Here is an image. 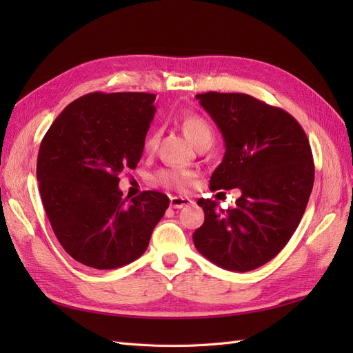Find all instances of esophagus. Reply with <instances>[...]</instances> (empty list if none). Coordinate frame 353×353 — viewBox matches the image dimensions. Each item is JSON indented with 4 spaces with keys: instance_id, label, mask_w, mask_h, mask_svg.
Masks as SVG:
<instances>
[{
    "instance_id": "obj_1",
    "label": "esophagus",
    "mask_w": 353,
    "mask_h": 353,
    "mask_svg": "<svg viewBox=\"0 0 353 353\" xmlns=\"http://www.w3.org/2000/svg\"><path fill=\"white\" fill-rule=\"evenodd\" d=\"M191 203H193V200L188 199V197H184V196L170 197V206L175 208V209H183V208L191 205Z\"/></svg>"
}]
</instances>
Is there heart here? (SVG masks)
Wrapping results in <instances>:
<instances>
[{"label": "heart", "instance_id": "obj_1", "mask_svg": "<svg viewBox=\"0 0 353 353\" xmlns=\"http://www.w3.org/2000/svg\"><path fill=\"white\" fill-rule=\"evenodd\" d=\"M181 128L185 134V137L193 143L194 145H199L200 143L210 140L213 138V131L210 125L203 119L199 114H187L183 121H181ZM159 143V131L152 130L145 137L144 148L145 150H153ZM156 181L163 187L174 188L178 191H185L191 185V174L187 170H181L176 168H165L156 172Z\"/></svg>", "mask_w": 353, "mask_h": 353}]
</instances>
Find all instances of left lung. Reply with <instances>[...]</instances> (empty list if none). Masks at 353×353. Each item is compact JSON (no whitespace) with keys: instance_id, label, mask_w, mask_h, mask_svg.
I'll list each match as a JSON object with an SVG mask.
<instances>
[{"instance_id":"obj_1","label":"left lung","mask_w":353,"mask_h":353,"mask_svg":"<svg viewBox=\"0 0 353 353\" xmlns=\"http://www.w3.org/2000/svg\"><path fill=\"white\" fill-rule=\"evenodd\" d=\"M196 97L225 141L209 187L239 188L241 196L228 210L199 199L205 222L193 234L194 245L223 270H256L281 252L303 216L315 176L311 145L290 113L252 95L210 91Z\"/></svg>"}]
</instances>
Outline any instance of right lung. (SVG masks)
Instances as JSON below:
<instances>
[{
    "instance_id": "add662e5",
    "label": "right lung",
    "mask_w": 353,
    "mask_h": 353,
    "mask_svg": "<svg viewBox=\"0 0 353 353\" xmlns=\"http://www.w3.org/2000/svg\"><path fill=\"white\" fill-rule=\"evenodd\" d=\"M154 94L91 92L63 110L39 145L42 206L61 248L95 270H114L145 252L169 206L166 194L122 197L119 175L140 162Z\"/></svg>"
}]
</instances>
